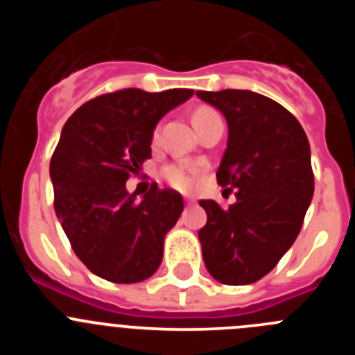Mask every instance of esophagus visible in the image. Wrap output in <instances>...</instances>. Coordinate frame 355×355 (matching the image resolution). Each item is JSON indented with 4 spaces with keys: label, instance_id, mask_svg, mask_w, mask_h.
<instances>
[{
    "label": "esophagus",
    "instance_id": "esophagus-1",
    "mask_svg": "<svg viewBox=\"0 0 355 355\" xmlns=\"http://www.w3.org/2000/svg\"><path fill=\"white\" fill-rule=\"evenodd\" d=\"M184 205H187V206H192V205H193V199H192V197H184Z\"/></svg>",
    "mask_w": 355,
    "mask_h": 355
}]
</instances>
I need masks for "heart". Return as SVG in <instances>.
Masks as SVG:
<instances>
[{"label": "heart", "mask_w": 355, "mask_h": 355, "mask_svg": "<svg viewBox=\"0 0 355 355\" xmlns=\"http://www.w3.org/2000/svg\"><path fill=\"white\" fill-rule=\"evenodd\" d=\"M209 114H215V110L211 108H199L193 114V124L199 122L200 119L206 117ZM163 178L171 187L178 188V190H188V188L193 187V181H196V172L190 165L187 163H174V165H168L162 171Z\"/></svg>", "instance_id": "heart-1"}]
</instances>
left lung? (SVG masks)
I'll return each mask as SVG.
<instances>
[{
  "label": "left lung",
  "mask_w": 355,
  "mask_h": 355,
  "mask_svg": "<svg viewBox=\"0 0 355 355\" xmlns=\"http://www.w3.org/2000/svg\"><path fill=\"white\" fill-rule=\"evenodd\" d=\"M227 121V149L216 181L236 202L222 209L200 200L208 222L199 231L202 259L222 284L265 277L299 236L311 205V149L300 122L270 97L250 90H197Z\"/></svg>",
  "instance_id": "left-lung-1"
}]
</instances>
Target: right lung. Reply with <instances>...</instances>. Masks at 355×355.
<instances>
[{"instance_id": "add662e5", "label": "right lung", "mask_w": 355, "mask_h": 355, "mask_svg": "<svg viewBox=\"0 0 355 355\" xmlns=\"http://www.w3.org/2000/svg\"><path fill=\"white\" fill-rule=\"evenodd\" d=\"M192 96V89L117 90L90 99L65 122L49 163L55 211L92 274L130 284L158 270L183 197L153 183L137 200L126 181L150 158L159 119Z\"/></svg>"}]
</instances>
